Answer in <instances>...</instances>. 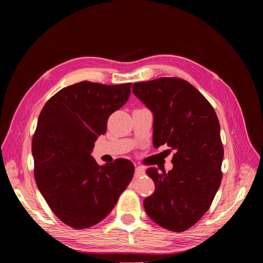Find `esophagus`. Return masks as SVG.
<instances>
[{
  "label": "esophagus",
  "instance_id": "esophagus-1",
  "mask_svg": "<svg viewBox=\"0 0 263 263\" xmlns=\"http://www.w3.org/2000/svg\"><path fill=\"white\" fill-rule=\"evenodd\" d=\"M142 174H145V169L140 165L136 166V168H135V176L140 177V176H142Z\"/></svg>",
  "mask_w": 263,
  "mask_h": 263
}]
</instances>
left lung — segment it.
<instances>
[{
    "mask_svg": "<svg viewBox=\"0 0 263 263\" xmlns=\"http://www.w3.org/2000/svg\"><path fill=\"white\" fill-rule=\"evenodd\" d=\"M154 114V147L176 154L173 169H147L156 190L144 201L148 216L171 232H184L209 211L221 182L224 148L216 113L195 87L180 78L133 84Z\"/></svg>",
    "mask_w": 263,
    "mask_h": 263,
    "instance_id": "1",
    "label": "left lung"
}]
</instances>
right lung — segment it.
<instances>
[{"instance_id": "add662e5", "label": "right lung", "mask_w": 263, "mask_h": 263, "mask_svg": "<svg viewBox=\"0 0 263 263\" xmlns=\"http://www.w3.org/2000/svg\"><path fill=\"white\" fill-rule=\"evenodd\" d=\"M130 85L79 82L55 93L39 114L31 142L36 184L70 227L104 219L133 179L135 166L127 159L99 165L91 156L109 115L128 101Z\"/></svg>"}]
</instances>
